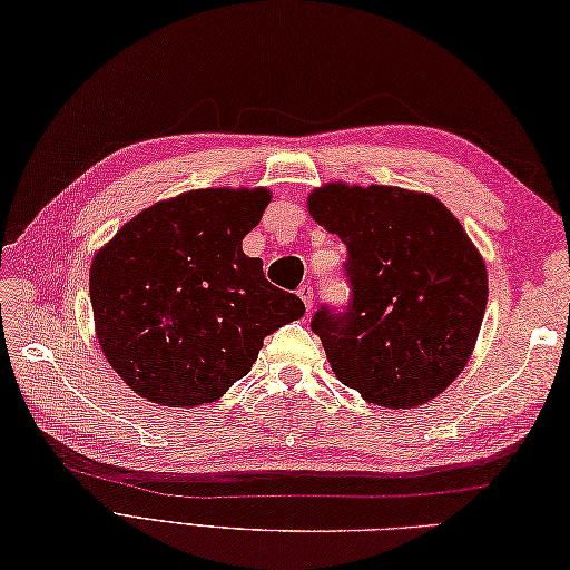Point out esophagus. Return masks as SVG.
I'll use <instances>...</instances> for the list:
<instances>
[{
	"label": "esophagus",
	"mask_w": 570,
	"mask_h": 570,
	"mask_svg": "<svg viewBox=\"0 0 570 570\" xmlns=\"http://www.w3.org/2000/svg\"><path fill=\"white\" fill-rule=\"evenodd\" d=\"M297 295H299V299L304 302V307H307V312H312V307H314V287L304 283V285H299Z\"/></svg>",
	"instance_id": "34e87169"
}]
</instances>
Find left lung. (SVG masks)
<instances>
[{
	"instance_id": "left-lung-1",
	"label": "left lung",
	"mask_w": 570,
	"mask_h": 570,
	"mask_svg": "<svg viewBox=\"0 0 570 570\" xmlns=\"http://www.w3.org/2000/svg\"><path fill=\"white\" fill-rule=\"evenodd\" d=\"M309 215L348 248L351 302L312 331L336 377L384 409H413L456 380L489 299L476 246L445 205L396 186L326 184Z\"/></svg>"
}]
</instances>
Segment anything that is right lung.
Wrapping results in <instances>:
<instances>
[{
  "label": "right lung",
  "instance_id": "right-lung-1",
  "mask_svg": "<svg viewBox=\"0 0 570 570\" xmlns=\"http://www.w3.org/2000/svg\"><path fill=\"white\" fill-rule=\"evenodd\" d=\"M266 188H200L155 203L94 256L89 293L106 360L135 394L200 406L246 377L263 338L304 314L242 252Z\"/></svg>",
  "mask_w": 570,
  "mask_h": 570
}]
</instances>
